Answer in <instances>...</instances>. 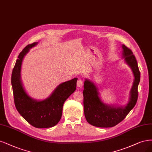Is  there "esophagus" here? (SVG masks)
<instances>
[{
	"mask_svg": "<svg viewBox=\"0 0 152 152\" xmlns=\"http://www.w3.org/2000/svg\"><path fill=\"white\" fill-rule=\"evenodd\" d=\"M77 87H82V86H83V81L82 79H78L77 80Z\"/></svg>",
	"mask_w": 152,
	"mask_h": 152,
	"instance_id": "obj_1",
	"label": "esophagus"
}]
</instances>
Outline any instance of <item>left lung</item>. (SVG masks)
<instances>
[{"mask_svg":"<svg viewBox=\"0 0 152 152\" xmlns=\"http://www.w3.org/2000/svg\"><path fill=\"white\" fill-rule=\"evenodd\" d=\"M122 58L132 69L134 75L129 99L125 106H116L104 103L99 97L98 88L93 82L86 78L83 85V109L87 121L94 126L110 128L116 126L125 118L135 106L138 99V87L140 80L137 61L132 51L122 45Z\"/></svg>","mask_w":152,"mask_h":152,"instance_id":"left-lung-1","label":"left lung"}]
</instances>
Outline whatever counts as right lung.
Returning <instances> with one entry per match:
<instances>
[{
	"label": "right lung",
	"instance_id": "add662e5",
	"mask_svg": "<svg viewBox=\"0 0 152 152\" xmlns=\"http://www.w3.org/2000/svg\"><path fill=\"white\" fill-rule=\"evenodd\" d=\"M35 42L26 46L18 56L12 72L11 83L15 107L19 114L33 126L50 128L58 124L61 119L63 106L76 90L77 78L63 82L56 87L51 95L42 101L31 97L26 92L20 77L22 62L29 49L38 45Z\"/></svg>",
	"mask_w": 152,
	"mask_h": 152
}]
</instances>
